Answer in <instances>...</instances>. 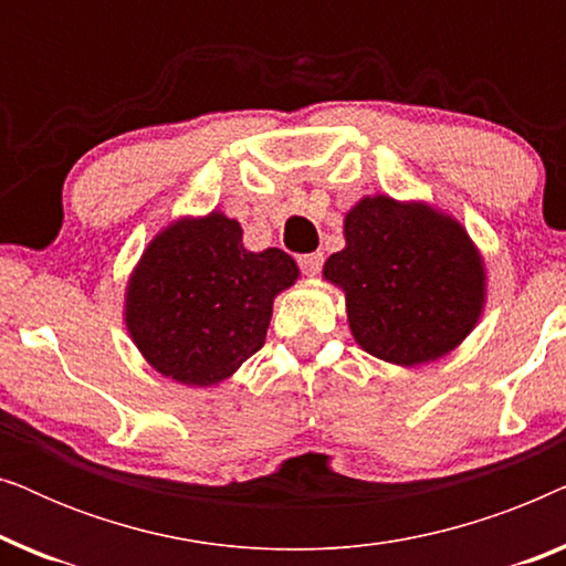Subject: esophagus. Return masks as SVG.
<instances>
[{"label":"esophagus","mask_w":566,"mask_h":566,"mask_svg":"<svg viewBox=\"0 0 566 566\" xmlns=\"http://www.w3.org/2000/svg\"><path fill=\"white\" fill-rule=\"evenodd\" d=\"M322 262H324L322 252H308V254H301V258H298V268L304 270L306 275H316L322 270Z\"/></svg>","instance_id":"esophagus-1"}]
</instances>
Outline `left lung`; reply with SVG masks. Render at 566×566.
Returning <instances> with one entry per match:
<instances>
[{
	"label": "left lung",
	"instance_id": "left-lung-1",
	"mask_svg": "<svg viewBox=\"0 0 566 566\" xmlns=\"http://www.w3.org/2000/svg\"><path fill=\"white\" fill-rule=\"evenodd\" d=\"M324 277L345 291L355 343L397 366L443 358L484 308V262L461 223L386 196L345 216V250Z\"/></svg>",
	"mask_w": 566,
	"mask_h": 566
}]
</instances>
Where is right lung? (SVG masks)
<instances>
[{
    "label": "right lung",
    "instance_id": "1",
    "mask_svg": "<svg viewBox=\"0 0 566 566\" xmlns=\"http://www.w3.org/2000/svg\"><path fill=\"white\" fill-rule=\"evenodd\" d=\"M296 277L283 250H244L234 219H182L154 237L130 275L126 327L161 376L213 386L265 345L273 298Z\"/></svg>",
    "mask_w": 566,
    "mask_h": 566
}]
</instances>
